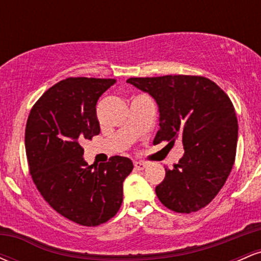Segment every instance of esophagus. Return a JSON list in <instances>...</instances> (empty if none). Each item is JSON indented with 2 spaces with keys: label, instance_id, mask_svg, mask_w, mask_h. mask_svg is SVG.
<instances>
[{
  "label": "esophagus",
  "instance_id": "34e87169",
  "mask_svg": "<svg viewBox=\"0 0 261 261\" xmlns=\"http://www.w3.org/2000/svg\"><path fill=\"white\" fill-rule=\"evenodd\" d=\"M134 166L135 168H136L137 170H143L147 167V163H145V162H134Z\"/></svg>",
  "mask_w": 261,
  "mask_h": 261
}]
</instances>
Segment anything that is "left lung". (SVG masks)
Segmentation results:
<instances>
[{
    "instance_id": "obj_1",
    "label": "left lung",
    "mask_w": 261,
    "mask_h": 261,
    "mask_svg": "<svg viewBox=\"0 0 261 261\" xmlns=\"http://www.w3.org/2000/svg\"><path fill=\"white\" fill-rule=\"evenodd\" d=\"M126 82L157 101L161 128L154 145L180 139L185 149L155 187L160 201L179 214L207 206L222 189L236 160L238 121L229 97L202 76L133 77Z\"/></svg>"
}]
</instances>
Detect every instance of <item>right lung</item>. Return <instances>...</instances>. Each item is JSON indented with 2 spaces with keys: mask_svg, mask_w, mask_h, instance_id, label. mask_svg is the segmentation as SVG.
Returning <instances> with one entry per match:
<instances>
[{
  "mask_svg": "<svg viewBox=\"0 0 261 261\" xmlns=\"http://www.w3.org/2000/svg\"><path fill=\"white\" fill-rule=\"evenodd\" d=\"M116 80L68 77L32 108L25 125V153L35 187L60 215L87 227L116 215L122 182L134 164L114 155L98 168L83 160L81 142L100 133L97 101Z\"/></svg>",
  "mask_w": 261,
  "mask_h": 261,
  "instance_id": "1",
  "label": "right lung"
}]
</instances>
